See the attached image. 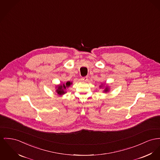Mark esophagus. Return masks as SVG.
Returning a JSON list of instances; mask_svg holds the SVG:
<instances>
[{"label":"esophagus","instance_id":"34e87169","mask_svg":"<svg viewBox=\"0 0 160 160\" xmlns=\"http://www.w3.org/2000/svg\"><path fill=\"white\" fill-rule=\"evenodd\" d=\"M87 80H88V77L87 76H85V77H83V78H81V81H83V82H86V81H87Z\"/></svg>","mask_w":160,"mask_h":160}]
</instances>
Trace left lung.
I'll use <instances>...</instances> for the list:
<instances>
[{
  "label": "left lung",
  "mask_w": 160,
  "mask_h": 160,
  "mask_svg": "<svg viewBox=\"0 0 160 160\" xmlns=\"http://www.w3.org/2000/svg\"><path fill=\"white\" fill-rule=\"evenodd\" d=\"M108 89H107V88H106V89H105V90H104V92H108Z\"/></svg>",
  "instance_id": "left-lung-1"
}]
</instances>
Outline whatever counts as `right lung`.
<instances>
[{
  "label": "right lung",
  "mask_w": 160,
  "mask_h": 160,
  "mask_svg": "<svg viewBox=\"0 0 160 160\" xmlns=\"http://www.w3.org/2000/svg\"><path fill=\"white\" fill-rule=\"evenodd\" d=\"M70 84H72V83L70 82H67L66 83L65 85L63 84V85H59L58 87V89L56 90V92L58 93V94H59V95H63L64 93H65L66 92L64 91V90L66 88V87H69Z\"/></svg>",
  "instance_id": "right-lung-1"
}]
</instances>
